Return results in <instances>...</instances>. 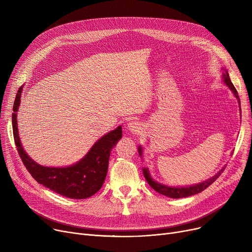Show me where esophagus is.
Returning a JSON list of instances; mask_svg holds the SVG:
<instances>
[{
	"mask_svg": "<svg viewBox=\"0 0 252 252\" xmlns=\"http://www.w3.org/2000/svg\"><path fill=\"white\" fill-rule=\"evenodd\" d=\"M126 128L128 131H130V133H134V134H139L140 131L143 129L142 124L139 122H136V121L128 123L126 126Z\"/></svg>",
	"mask_w": 252,
	"mask_h": 252,
	"instance_id": "1",
	"label": "esophagus"
}]
</instances>
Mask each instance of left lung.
I'll return each mask as SVG.
<instances>
[{
	"label": "left lung",
	"mask_w": 252,
	"mask_h": 252,
	"mask_svg": "<svg viewBox=\"0 0 252 252\" xmlns=\"http://www.w3.org/2000/svg\"><path fill=\"white\" fill-rule=\"evenodd\" d=\"M222 70H223V73H222V77H221V82L223 83V85H226L229 88V90H231L233 95L236 97V99L238 100V103H239V106H240L239 96H238V93L231 82L229 72L224 68H222ZM240 111H241V108H240ZM138 152H139L140 157L142 158L143 157V148L141 145L138 147ZM223 169H224V166L221 167V169H220L215 176H213L208 180H205L201 183L190 185V186H176V187L175 186H167V185H165V184L156 182L151 177V174H150L148 167H143V174H144V177H145V179H146L147 183L150 185V187L152 189H154L156 192H158L159 194H162L166 197H169V198H183V197H188V196L198 194V193L202 192L203 190H205L208 186H210V185L220 177V175L222 173Z\"/></svg>",
	"instance_id": "1"
}]
</instances>
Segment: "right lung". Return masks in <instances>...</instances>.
Segmentation results:
<instances>
[{
  "mask_svg": "<svg viewBox=\"0 0 252 252\" xmlns=\"http://www.w3.org/2000/svg\"><path fill=\"white\" fill-rule=\"evenodd\" d=\"M23 86L19 88L13 106V135L18 153L32 178L46 188L71 199H86L97 193L105 181L112 148L123 137L122 126L97 140L87 154L67 166H45L35 162L24 150L19 137L17 111Z\"/></svg>",
  "mask_w": 252,
  "mask_h": 252,
  "instance_id": "1",
  "label": "right lung"
}]
</instances>
